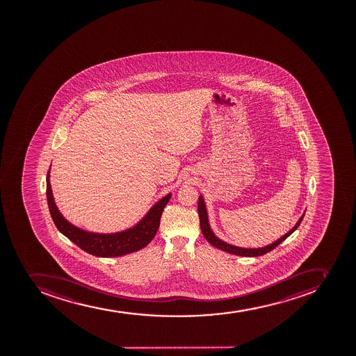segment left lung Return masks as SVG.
Listing matches in <instances>:
<instances>
[{"instance_id": "1", "label": "left lung", "mask_w": 356, "mask_h": 356, "mask_svg": "<svg viewBox=\"0 0 356 356\" xmlns=\"http://www.w3.org/2000/svg\"><path fill=\"white\" fill-rule=\"evenodd\" d=\"M198 214L199 218H200V229H202V234H204L208 243H211V245H214L216 248L223 250V252H227L229 254H233V255L236 256H245V257H256V256L264 255L266 252L273 250L275 247H277V245L282 243L283 240H286L293 231L297 230V227L300 225L302 218L305 216V213H304L300 216V218H299L296 225L289 232H286L284 236H281L280 239H277V241H274L270 245H265V247H261V248H241V247H236V245L224 243L223 240L218 239V236H215L214 232L211 231L209 222H208L207 209H206V204H204L202 195H199Z\"/></svg>"}]
</instances>
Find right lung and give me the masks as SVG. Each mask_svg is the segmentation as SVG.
<instances>
[{
    "instance_id": "add662e5",
    "label": "right lung",
    "mask_w": 356,
    "mask_h": 356,
    "mask_svg": "<svg viewBox=\"0 0 356 356\" xmlns=\"http://www.w3.org/2000/svg\"><path fill=\"white\" fill-rule=\"evenodd\" d=\"M170 193L165 195L159 202L150 208L136 225L122 232L102 234L88 232L70 223L63 218L54 202L51 190L50 170L47 175V199L51 218L54 220L58 230L73 241L79 248L91 255L98 257H117L129 252H138L154 239L161 224V214L167 202H170Z\"/></svg>"
}]
</instances>
